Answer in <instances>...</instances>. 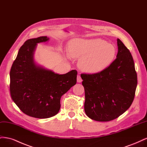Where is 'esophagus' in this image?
<instances>
[{"mask_svg": "<svg viewBox=\"0 0 147 147\" xmlns=\"http://www.w3.org/2000/svg\"><path fill=\"white\" fill-rule=\"evenodd\" d=\"M82 82V79L80 77V75H78L77 76V82L78 83H81Z\"/></svg>", "mask_w": 147, "mask_h": 147, "instance_id": "obj_1", "label": "esophagus"}]
</instances>
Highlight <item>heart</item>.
<instances>
[{
    "instance_id": "heart-1",
    "label": "heart",
    "mask_w": 147,
    "mask_h": 147,
    "mask_svg": "<svg viewBox=\"0 0 147 147\" xmlns=\"http://www.w3.org/2000/svg\"><path fill=\"white\" fill-rule=\"evenodd\" d=\"M69 55L80 59L79 67L88 74H98L113 63L117 50L112 44L100 38L74 39L68 45Z\"/></svg>"
}]
</instances>
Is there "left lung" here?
<instances>
[{
    "instance_id": "1",
    "label": "left lung",
    "mask_w": 147,
    "mask_h": 147,
    "mask_svg": "<svg viewBox=\"0 0 147 147\" xmlns=\"http://www.w3.org/2000/svg\"><path fill=\"white\" fill-rule=\"evenodd\" d=\"M117 58L109 67L94 74H81L84 89V112L98 121L117 118L130 107L134 99L137 75L129 50L117 39Z\"/></svg>"
}]
</instances>
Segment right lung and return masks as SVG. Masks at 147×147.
<instances>
[{"instance_id":"right-lung-1","label":"right lung","mask_w":147,"mask_h":147,"mask_svg":"<svg viewBox=\"0 0 147 147\" xmlns=\"http://www.w3.org/2000/svg\"><path fill=\"white\" fill-rule=\"evenodd\" d=\"M48 40L42 36L26 40L20 48L10 72L12 100L26 115L41 119L59 112L61 96L77 83L76 70L59 75L35 64L33 55L37 43Z\"/></svg>"}]
</instances>
